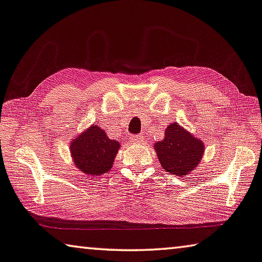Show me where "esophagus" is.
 Masks as SVG:
<instances>
[{
    "label": "esophagus",
    "mask_w": 262,
    "mask_h": 262,
    "mask_svg": "<svg viewBox=\"0 0 262 262\" xmlns=\"http://www.w3.org/2000/svg\"><path fill=\"white\" fill-rule=\"evenodd\" d=\"M130 140L132 143H139V141H143V136L141 135H137V136H132Z\"/></svg>",
    "instance_id": "34e87169"
}]
</instances>
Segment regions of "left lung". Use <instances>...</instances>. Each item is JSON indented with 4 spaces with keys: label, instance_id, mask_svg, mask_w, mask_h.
<instances>
[{
    "label": "left lung",
    "instance_id": "left-lung-1",
    "mask_svg": "<svg viewBox=\"0 0 262 262\" xmlns=\"http://www.w3.org/2000/svg\"><path fill=\"white\" fill-rule=\"evenodd\" d=\"M158 160L167 173L186 177L200 165L204 153L203 141L191 135L178 122L165 130V138L153 145Z\"/></svg>",
    "mask_w": 262,
    "mask_h": 262
}]
</instances>
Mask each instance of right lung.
Masks as SVG:
<instances>
[{"mask_svg": "<svg viewBox=\"0 0 262 262\" xmlns=\"http://www.w3.org/2000/svg\"><path fill=\"white\" fill-rule=\"evenodd\" d=\"M121 143L110 139L105 131L93 124L71 140L70 153L73 164L91 177H100L111 169Z\"/></svg>", "mask_w": 262, "mask_h": 262, "instance_id": "1", "label": "right lung"}]
</instances>
